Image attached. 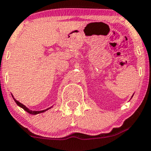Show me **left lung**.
Masks as SVG:
<instances>
[{"label": "left lung", "instance_id": "8db88e82", "mask_svg": "<svg viewBox=\"0 0 151 151\" xmlns=\"http://www.w3.org/2000/svg\"><path fill=\"white\" fill-rule=\"evenodd\" d=\"M133 95H134V94H132V97H131V99H132V97H133Z\"/></svg>", "mask_w": 151, "mask_h": 151}]
</instances>
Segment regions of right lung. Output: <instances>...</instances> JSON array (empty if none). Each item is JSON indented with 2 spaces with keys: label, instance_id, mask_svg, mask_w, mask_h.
<instances>
[{
  "label": "right lung",
  "instance_id": "add662e5",
  "mask_svg": "<svg viewBox=\"0 0 151 151\" xmlns=\"http://www.w3.org/2000/svg\"><path fill=\"white\" fill-rule=\"evenodd\" d=\"M12 97H13L14 100V101H15V102H16V103H17V105L19 107H20V108H22V109H24V110H25L26 112H27V113H29V114H32V115H37V114H39V113H44V112H46V110H48L51 109V108H52V107H53V106H51L50 108H46V109L43 110H32L29 109L28 108H27V107H26L25 105H23V104H22L21 102H19V101L17 100V99H15L14 97V96L12 95Z\"/></svg>",
  "mask_w": 151,
  "mask_h": 151
}]
</instances>
